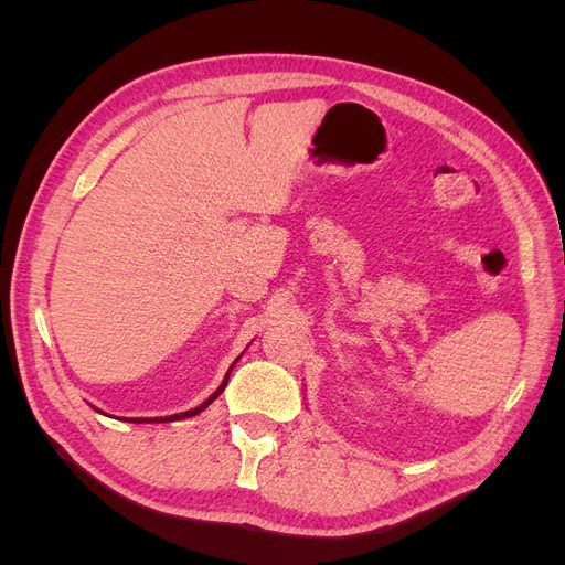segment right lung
<instances>
[{"mask_svg": "<svg viewBox=\"0 0 565 565\" xmlns=\"http://www.w3.org/2000/svg\"><path fill=\"white\" fill-rule=\"evenodd\" d=\"M235 365V363H233ZM233 365H231V370H233ZM231 370L226 372V380L224 382H221V386L212 393V396L207 398V401H204V403H200L198 407H193V409H188V413H179V415H169V417H134V419H127V422H136V424H141V422H174V419H185V417H195V415H200L202 413V409L204 407H207L210 403H214L216 401V396H218V393L221 391H224L226 388V384H228V374H231Z\"/></svg>", "mask_w": 565, "mask_h": 565, "instance_id": "right-lung-1", "label": "right lung"}]
</instances>
